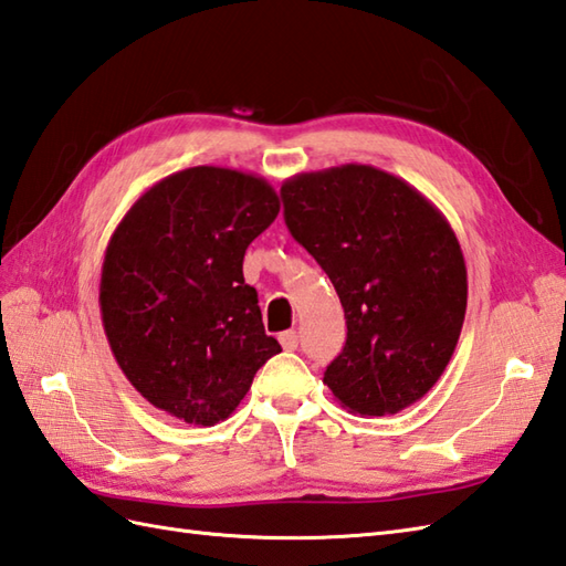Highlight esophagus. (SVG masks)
<instances>
[{"instance_id": "1", "label": "esophagus", "mask_w": 566, "mask_h": 566, "mask_svg": "<svg viewBox=\"0 0 566 566\" xmlns=\"http://www.w3.org/2000/svg\"><path fill=\"white\" fill-rule=\"evenodd\" d=\"M279 342H281V346H283L285 350H297L300 336H297V332H283V334L279 336Z\"/></svg>"}]
</instances>
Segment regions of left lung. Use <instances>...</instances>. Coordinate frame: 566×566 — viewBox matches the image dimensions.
Returning <instances> with one entry per match:
<instances>
[{
  "instance_id": "obj_1",
  "label": "left lung",
  "mask_w": 566,
  "mask_h": 566,
  "mask_svg": "<svg viewBox=\"0 0 566 566\" xmlns=\"http://www.w3.org/2000/svg\"><path fill=\"white\" fill-rule=\"evenodd\" d=\"M285 224L317 259L346 317V346L324 370L363 417L419 401L453 358L468 310L458 237L429 198L370 165L295 174Z\"/></svg>"
}]
</instances>
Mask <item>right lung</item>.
<instances>
[{"label":"right lung","mask_w":566,"mask_h":566,"mask_svg":"<svg viewBox=\"0 0 566 566\" xmlns=\"http://www.w3.org/2000/svg\"><path fill=\"white\" fill-rule=\"evenodd\" d=\"M279 210L256 174L191 167L149 186L118 222L98 305L116 363L153 407L216 426L281 354L242 273L247 247Z\"/></svg>","instance_id":"right-lung-1"}]
</instances>
